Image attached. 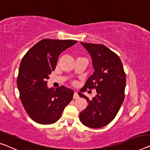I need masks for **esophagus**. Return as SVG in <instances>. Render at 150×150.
<instances>
[{
    "label": "esophagus",
    "mask_w": 150,
    "mask_h": 150,
    "mask_svg": "<svg viewBox=\"0 0 150 150\" xmlns=\"http://www.w3.org/2000/svg\"><path fill=\"white\" fill-rule=\"evenodd\" d=\"M79 98V95H78L77 92H75L74 95H73V98H74V99H77V98Z\"/></svg>",
    "instance_id": "34e87169"
}]
</instances>
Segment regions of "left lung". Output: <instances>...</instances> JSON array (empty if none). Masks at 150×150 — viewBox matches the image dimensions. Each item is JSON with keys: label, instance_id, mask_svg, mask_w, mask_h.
I'll use <instances>...</instances> for the list:
<instances>
[{"label": "left lung", "instance_id": "1", "mask_svg": "<svg viewBox=\"0 0 150 150\" xmlns=\"http://www.w3.org/2000/svg\"><path fill=\"white\" fill-rule=\"evenodd\" d=\"M92 60L94 73L81 89H96L97 94L89 100L82 93L88 105L79 114L80 121L89 128H100L112 120L117 115L125 98L126 75L120 58L103 44L80 42Z\"/></svg>", "mask_w": 150, "mask_h": 150}]
</instances>
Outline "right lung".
Returning <instances> with one entry per match:
<instances>
[{
    "label": "right lung",
    "mask_w": 150,
    "mask_h": 150,
    "mask_svg": "<svg viewBox=\"0 0 150 150\" xmlns=\"http://www.w3.org/2000/svg\"><path fill=\"white\" fill-rule=\"evenodd\" d=\"M71 40L43 39L29 50L19 66L17 85L24 108L35 122L54 123L73 99L74 91L61 86L48 88L47 79L57 65L60 54L77 43Z\"/></svg>",
    "instance_id": "obj_1"
}]
</instances>
